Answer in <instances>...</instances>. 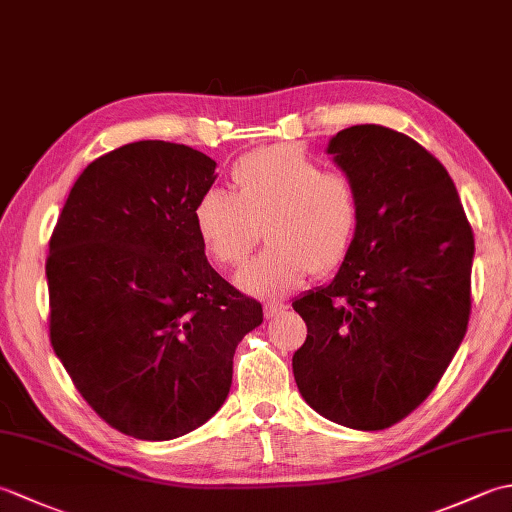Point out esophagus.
Masks as SVG:
<instances>
[{
  "instance_id": "obj_1",
  "label": "esophagus",
  "mask_w": 512,
  "mask_h": 512,
  "mask_svg": "<svg viewBox=\"0 0 512 512\" xmlns=\"http://www.w3.org/2000/svg\"><path fill=\"white\" fill-rule=\"evenodd\" d=\"M286 310V306L281 301H273V303H266L264 306V317L266 319H275V317H279L281 312Z\"/></svg>"
}]
</instances>
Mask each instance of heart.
I'll return each mask as SVG.
<instances>
[{"label":"heart","instance_id":"1","mask_svg":"<svg viewBox=\"0 0 512 512\" xmlns=\"http://www.w3.org/2000/svg\"><path fill=\"white\" fill-rule=\"evenodd\" d=\"M235 195L209 189L193 209L206 253L222 266H239L262 237L268 246L237 275L244 292L277 299L312 273L341 266L354 242L361 202L350 176L323 169L295 145H273L239 158Z\"/></svg>","mask_w":512,"mask_h":512}]
</instances>
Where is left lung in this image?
Masks as SVG:
<instances>
[{"mask_svg":"<svg viewBox=\"0 0 512 512\" xmlns=\"http://www.w3.org/2000/svg\"><path fill=\"white\" fill-rule=\"evenodd\" d=\"M328 154L352 178L361 217L330 284L292 301L308 325L292 372L323 418L380 431L431 394L458 352L473 233L447 169L413 138L354 125Z\"/></svg>","mask_w":512,"mask_h":512,"instance_id":"left-lung-1","label":"left lung"}]
</instances>
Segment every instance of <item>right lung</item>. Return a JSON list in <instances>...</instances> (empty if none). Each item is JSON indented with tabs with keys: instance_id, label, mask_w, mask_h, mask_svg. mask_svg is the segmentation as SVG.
<instances>
[{
	"instance_id": "right-lung-1",
	"label": "right lung",
	"mask_w": 512,
	"mask_h": 512,
	"mask_svg": "<svg viewBox=\"0 0 512 512\" xmlns=\"http://www.w3.org/2000/svg\"><path fill=\"white\" fill-rule=\"evenodd\" d=\"M217 162L138 140L83 169L46 262L50 341L74 387L125 436L173 440L224 405L262 303L206 262L193 209Z\"/></svg>"
}]
</instances>
